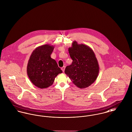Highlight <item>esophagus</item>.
Listing matches in <instances>:
<instances>
[{"label": "esophagus", "mask_w": 132, "mask_h": 132, "mask_svg": "<svg viewBox=\"0 0 132 132\" xmlns=\"http://www.w3.org/2000/svg\"><path fill=\"white\" fill-rule=\"evenodd\" d=\"M65 66H63V67H62V68H61V70L63 71V72H64V70H65Z\"/></svg>", "instance_id": "obj_1"}]
</instances>
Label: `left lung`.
I'll use <instances>...</instances> for the list:
<instances>
[{
	"label": "left lung",
	"mask_w": 132,
	"mask_h": 132,
	"mask_svg": "<svg viewBox=\"0 0 132 132\" xmlns=\"http://www.w3.org/2000/svg\"><path fill=\"white\" fill-rule=\"evenodd\" d=\"M72 63L67 66L65 73L79 88L88 87L98 75L100 67L95 54L91 48L73 41L68 49Z\"/></svg>",
	"instance_id": "8db88e82"
}]
</instances>
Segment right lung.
Wrapping results in <instances>:
<instances>
[{"label":"right lung","instance_id":"obj_1","mask_svg":"<svg viewBox=\"0 0 132 132\" xmlns=\"http://www.w3.org/2000/svg\"><path fill=\"white\" fill-rule=\"evenodd\" d=\"M54 47L45 44L32 52L27 65V74L31 83L39 88L51 86L56 77L62 73L54 59L51 57Z\"/></svg>","mask_w":132,"mask_h":132}]
</instances>
